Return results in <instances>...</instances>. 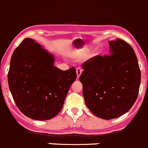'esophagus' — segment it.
<instances>
[{
    "label": "esophagus",
    "instance_id": "obj_1",
    "mask_svg": "<svg viewBox=\"0 0 148 148\" xmlns=\"http://www.w3.org/2000/svg\"><path fill=\"white\" fill-rule=\"evenodd\" d=\"M76 73H77V78H79L80 76V75L82 73V70L80 68H76Z\"/></svg>",
    "mask_w": 148,
    "mask_h": 148
}]
</instances>
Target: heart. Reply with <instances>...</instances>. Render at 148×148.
<instances>
[{
	"label": "heart",
	"mask_w": 148,
	"mask_h": 148,
	"mask_svg": "<svg viewBox=\"0 0 148 148\" xmlns=\"http://www.w3.org/2000/svg\"><path fill=\"white\" fill-rule=\"evenodd\" d=\"M88 50H83V51H80V52H79L78 53V56H80V57H83V56H84L85 54H86V53L88 52Z\"/></svg>",
	"instance_id": "heart-1"
}]
</instances>
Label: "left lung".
<instances>
[{
  "label": "left lung",
  "instance_id": "1",
  "mask_svg": "<svg viewBox=\"0 0 148 148\" xmlns=\"http://www.w3.org/2000/svg\"><path fill=\"white\" fill-rule=\"evenodd\" d=\"M110 55L83 64L80 81L85 104L98 118L110 120L126 113L136 101L141 73L135 51L122 39L109 41Z\"/></svg>",
  "mask_w": 148,
  "mask_h": 148
}]
</instances>
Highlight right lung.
I'll return each mask as SVG.
<instances>
[{"label": "right lung", "instance_id": "1", "mask_svg": "<svg viewBox=\"0 0 148 148\" xmlns=\"http://www.w3.org/2000/svg\"><path fill=\"white\" fill-rule=\"evenodd\" d=\"M54 56L31 38H25L11 56L8 82L18 109L28 118L47 120L63 106L70 87L77 77L75 68L61 71Z\"/></svg>", "mask_w": 148, "mask_h": 148}]
</instances>
